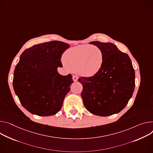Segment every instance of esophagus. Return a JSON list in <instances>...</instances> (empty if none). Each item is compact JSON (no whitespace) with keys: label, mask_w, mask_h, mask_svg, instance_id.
<instances>
[{"label":"esophagus","mask_w":153,"mask_h":153,"mask_svg":"<svg viewBox=\"0 0 153 153\" xmlns=\"http://www.w3.org/2000/svg\"><path fill=\"white\" fill-rule=\"evenodd\" d=\"M73 80L74 81V82H76V81H77V79H78V77L76 76H75V75H74L73 76Z\"/></svg>","instance_id":"1"}]
</instances>
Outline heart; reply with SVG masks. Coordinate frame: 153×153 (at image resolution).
Listing matches in <instances>:
<instances>
[{
	"label": "heart",
	"mask_w": 153,
	"mask_h": 153,
	"mask_svg": "<svg viewBox=\"0 0 153 153\" xmlns=\"http://www.w3.org/2000/svg\"><path fill=\"white\" fill-rule=\"evenodd\" d=\"M63 60L73 71H78L82 76L90 77L101 69L104 57L98 48L80 45L65 51Z\"/></svg>",
	"instance_id": "obj_1"
}]
</instances>
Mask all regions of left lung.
I'll return each instance as SVG.
<instances>
[{"label":"left lung","instance_id":"obj_1","mask_svg":"<svg viewBox=\"0 0 153 153\" xmlns=\"http://www.w3.org/2000/svg\"><path fill=\"white\" fill-rule=\"evenodd\" d=\"M101 49L103 63L98 72L80 77L84 105L94 115L107 117L119 113L128 103L135 87V71L127 53L110 43H90Z\"/></svg>","mask_w":153,"mask_h":153}]
</instances>
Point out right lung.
Masks as SVG:
<instances>
[{
    "label": "right lung",
    "mask_w": 153,
    "mask_h": 153,
    "mask_svg": "<svg viewBox=\"0 0 153 153\" xmlns=\"http://www.w3.org/2000/svg\"><path fill=\"white\" fill-rule=\"evenodd\" d=\"M69 48L59 41L35 45L25 49L16 65L13 88L22 105L32 114L51 116L60 110L74 82L72 75L62 76L63 53Z\"/></svg>",
    "instance_id": "right-lung-1"
}]
</instances>
